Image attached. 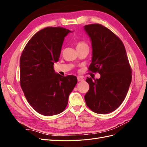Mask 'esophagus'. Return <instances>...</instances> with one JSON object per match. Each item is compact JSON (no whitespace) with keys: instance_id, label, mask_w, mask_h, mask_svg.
<instances>
[{"instance_id":"obj_1","label":"esophagus","mask_w":147,"mask_h":147,"mask_svg":"<svg viewBox=\"0 0 147 147\" xmlns=\"http://www.w3.org/2000/svg\"><path fill=\"white\" fill-rule=\"evenodd\" d=\"M77 80H78V82H83L84 80V78L80 76H78Z\"/></svg>"}]
</instances>
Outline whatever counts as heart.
<instances>
[{"mask_svg": "<svg viewBox=\"0 0 147 147\" xmlns=\"http://www.w3.org/2000/svg\"><path fill=\"white\" fill-rule=\"evenodd\" d=\"M82 47H88V45H87V44L86 43H84L83 42H79L77 43L76 48Z\"/></svg>", "mask_w": 147, "mask_h": 147, "instance_id": "b5f03b06", "label": "heart"}]
</instances>
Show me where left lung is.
Here are the masks:
<instances>
[{"mask_svg":"<svg viewBox=\"0 0 147 147\" xmlns=\"http://www.w3.org/2000/svg\"><path fill=\"white\" fill-rule=\"evenodd\" d=\"M92 45L89 70L98 72V79L86 78L90 89L84 96L88 107L99 114L113 112L125 99L132 80L131 69L124 44L101 24L84 26Z\"/></svg>","mask_w":147,"mask_h":147,"instance_id":"1","label":"left lung"}]
</instances>
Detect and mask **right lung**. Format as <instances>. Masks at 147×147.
<instances>
[{
	"label": "right lung",
	"mask_w": 147,
	"mask_h": 147,
	"mask_svg": "<svg viewBox=\"0 0 147 147\" xmlns=\"http://www.w3.org/2000/svg\"><path fill=\"white\" fill-rule=\"evenodd\" d=\"M72 32L60 27L42 29L30 39L21 56V88L29 105L45 116L63 112L77 83L75 76L63 77L53 68L65 37Z\"/></svg>",
	"instance_id": "right-lung-1"
}]
</instances>
